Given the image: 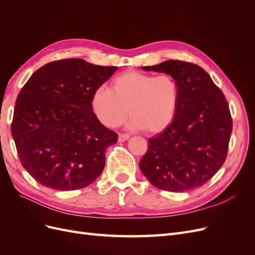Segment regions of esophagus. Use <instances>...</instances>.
Instances as JSON below:
<instances>
[{
  "label": "esophagus",
  "mask_w": 255,
  "mask_h": 255,
  "mask_svg": "<svg viewBox=\"0 0 255 255\" xmlns=\"http://www.w3.org/2000/svg\"><path fill=\"white\" fill-rule=\"evenodd\" d=\"M129 138V135L128 134H119L118 136V141L119 142H122V141H126L128 140Z\"/></svg>",
  "instance_id": "esophagus-1"
}]
</instances>
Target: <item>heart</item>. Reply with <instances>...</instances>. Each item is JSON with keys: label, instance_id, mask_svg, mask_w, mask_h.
Instances as JSON below:
<instances>
[{"label": "heart", "instance_id": "b5f03b06", "mask_svg": "<svg viewBox=\"0 0 255 255\" xmlns=\"http://www.w3.org/2000/svg\"><path fill=\"white\" fill-rule=\"evenodd\" d=\"M181 89L175 76L126 71L112 81L111 89L98 88L91 107L107 128H117L129 115L130 128L149 134L163 132L171 125L180 103Z\"/></svg>", "mask_w": 255, "mask_h": 255}]
</instances>
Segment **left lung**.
Returning a JSON list of instances; mask_svg holds the SVG:
<instances>
[{
    "label": "left lung",
    "mask_w": 255,
    "mask_h": 255,
    "mask_svg": "<svg viewBox=\"0 0 255 255\" xmlns=\"http://www.w3.org/2000/svg\"><path fill=\"white\" fill-rule=\"evenodd\" d=\"M142 69L175 76L181 97L171 125L148 140L141 172L153 186L167 191L202 186L228 155L233 121L225 95L204 69L188 61L170 59Z\"/></svg>",
    "instance_id": "left-lung-1"
}]
</instances>
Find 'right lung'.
Instances as JSON below:
<instances>
[{"mask_svg": "<svg viewBox=\"0 0 255 255\" xmlns=\"http://www.w3.org/2000/svg\"><path fill=\"white\" fill-rule=\"evenodd\" d=\"M81 58L54 60L33 73L16 100L11 135L21 165L45 187L75 190L102 173L117 133L98 120L94 92L117 70Z\"/></svg>", "mask_w": 255, "mask_h": 255, "instance_id": "1", "label": "right lung"}]
</instances>
